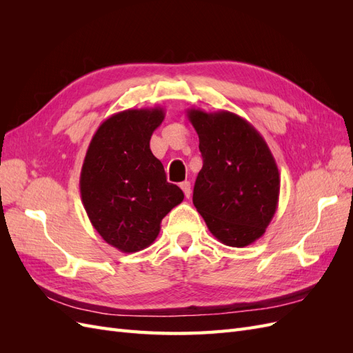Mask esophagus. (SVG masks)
Instances as JSON below:
<instances>
[{"label": "esophagus", "mask_w": 353, "mask_h": 353, "mask_svg": "<svg viewBox=\"0 0 353 353\" xmlns=\"http://www.w3.org/2000/svg\"><path fill=\"white\" fill-rule=\"evenodd\" d=\"M179 187L183 188L185 197H187V199H190V197H191V185H190L188 181H184V183H181V185H179Z\"/></svg>", "instance_id": "34e87169"}]
</instances>
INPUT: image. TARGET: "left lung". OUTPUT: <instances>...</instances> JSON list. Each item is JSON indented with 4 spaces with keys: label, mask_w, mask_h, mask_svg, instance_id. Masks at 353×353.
<instances>
[{
    "label": "left lung",
    "mask_w": 353,
    "mask_h": 353,
    "mask_svg": "<svg viewBox=\"0 0 353 353\" xmlns=\"http://www.w3.org/2000/svg\"><path fill=\"white\" fill-rule=\"evenodd\" d=\"M199 135L203 168L193 203L212 236L245 248L263 236L280 196V172L263 137L227 110H187Z\"/></svg>",
    "instance_id": "1"
}]
</instances>
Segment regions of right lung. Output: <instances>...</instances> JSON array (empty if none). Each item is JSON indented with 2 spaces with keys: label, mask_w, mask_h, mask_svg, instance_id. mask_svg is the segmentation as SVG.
Wrapping results in <instances>:
<instances>
[{
  "label": "right lung",
  "mask_w": 353,
  "mask_h": 353,
  "mask_svg": "<svg viewBox=\"0 0 353 353\" xmlns=\"http://www.w3.org/2000/svg\"><path fill=\"white\" fill-rule=\"evenodd\" d=\"M163 119L162 108L114 113L95 131L83 159V208L103 240L123 253L148 248L162 219L184 200L150 150V138Z\"/></svg>",
  "instance_id": "right-lung-1"
}]
</instances>
